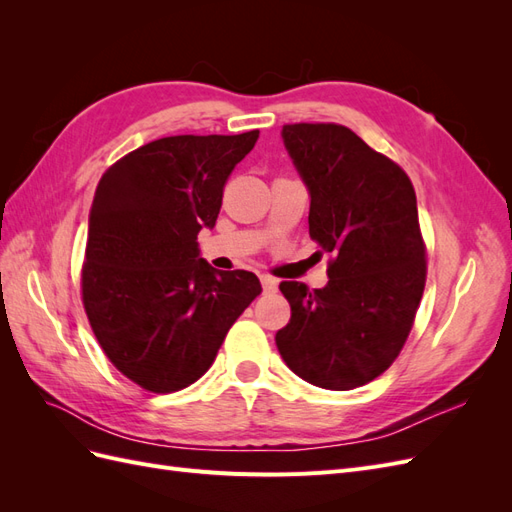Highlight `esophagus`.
Masks as SVG:
<instances>
[{"label": "esophagus", "mask_w": 512, "mask_h": 512, "mask_svg": "<svg viewBox=\"0 0 512 512\" xmlns=\"http://www.w3.org/2000/svg\"><path fill=\"white\" fill-rule=\"evenodd\" d=\"M260 284L265 288V292H273L277 288V280L271 275H260Z\"/></svg>", "instance_id": "34e87169"}]
</instances>
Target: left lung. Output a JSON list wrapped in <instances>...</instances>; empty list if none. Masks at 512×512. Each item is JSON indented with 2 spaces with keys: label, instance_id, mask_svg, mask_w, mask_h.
Segmentation results:
<instances>
[{
  "label": "left lung",
  "instance_id": "1",
  "mask_svg": "<svg viewBox=\"0 0 512 512\" xmlns=\"http://www.w3.org/2000/svg\"><path fill=\"white\" fill-rule=\"evenodd\" d=\"M284 145L305 181L309 237L329 284L282 282L290 322L275 333L305 382L350 391L384 374L404 348L427 280L416 194L406 170L339 123H286Z\"/></svg>",
  "mask_w": 512,
  "mask_h": 512
}]
</instances>
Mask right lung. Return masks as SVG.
I'll return each mask as SVG.
<instances>
[{"instance_id": "right-lung-1", "label": "right lung", "mask_w": 512, "mask_h": 512, "mask_svg": "<svg viewBox=\"0 0 512 512\" xmlns=\"http://www.w3.org/2000/svg\"><path fill=\"white\" fill-rule=\"evenodd\" d=\"M258 134L158 138L98 183L81 273L85 314L108 361L145 391L196 382L262 292L250 271L209 267L196 241L215 226L224 185Z\"/></svg>"}]
</instances>
